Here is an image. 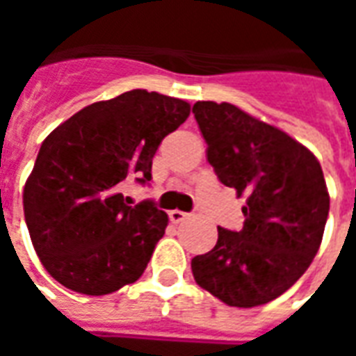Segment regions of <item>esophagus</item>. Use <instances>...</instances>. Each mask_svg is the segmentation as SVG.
Instances as JSON below:
<instances>
[{
  "mask_svg": "<svg viewBox=\"0 0 356 356\" xmlns=\"http://www.w3.org/2000/svg\"><path fill=\"white\" fill-rule=\"evenodd\" d=\"M185 219H188V213L181 211V209H171V211H170V221H171V223H181V221H185Z\"/></svg>",
  "mask_w": 356,
  "mask_h": 356,
  "instance_id": "esophagus-1",
  "label": "esophagus"
}]
</instances>
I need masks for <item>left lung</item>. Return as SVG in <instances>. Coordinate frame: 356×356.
<instances>
[{"label": "left lung", "instance_id": "8db88e82", "mask_svg": "<svg viewBox=\"0 0 356 356\" xmlns=\"http://www.w3.org/2000/svg\"><path fill=\"white\" fill-rule=\"evenodd\" d=\"M193 114L219 181L246 196L244 227L217 229L216 248L191 263L194 280L227 305H265L298 282L321 248L330 211L321 163L231 102L198 101Z\"/></svg>", "mask_w": 356, "mask_h": 356}]
</instances>
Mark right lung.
<instances>
[{
  "label": "right lung",
  "instance_id": "1",
  "mask_svg": "<svg viewBox=\"0 0 356 356\" xmlns=\"http://www.w3.org/2000/svg\"><path fill=\"white\" fill-rule=\"evenodd\" d=\"M191 104L133 89L89 104L47 135L22 194L40 261L57 282L106 296L147 268L168 213L152 202L129 206L124 179L150 181L152 158Z\"/></svg>",
  "mask_w": 356,
  "mask_h": 356
}]
</instances>
